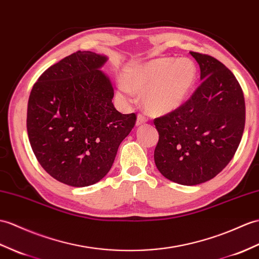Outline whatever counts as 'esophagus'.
I'll use <instances>...</instances> for the list:
<instances>
[{
  "mask_svg": "<svg viewBox=\"0 0 259 259\" xmlns=\"http://www.w3.org/2000/svg\"><path fill=\"white\" fill-rule=\"evenodd\" d=\"M147 122V118L144 117L143 115H141V113H139V115H138V117H137V125H140V124H143V123H146Z\"/></svg>",
  "mask_w": 259,
  "mask_h": 259,
  "instance_id": "obj_1",
  "label": "esophagus"
}]
</instances>
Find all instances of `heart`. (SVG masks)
I'll return each mask as SVG.
<instances>
[{"mask_svg": "<svg viewBox=\"0 0 259 259\" xmlns=\"http://www.w3.org/2000/svg\"><path fill=\"white\" fill-rule=\"evenodd\" d=\"M196 80V67L188 58L160 57L136 66L127 75L132 90L142 95L146 109L154 116L167 115L179 109L188 98ZM119 95L134 100L130 89L120 83Z\"/></svg>", "mask_w": 259, "mask_h": 259, "instance_id": "heart-1", "label": "heart"}]
</instances>
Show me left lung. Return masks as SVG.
Wrapping results in <instances>:
<instances>
[{
	"instance_id": "8db88e82",
	"label": "left lung",
	"mask_w": 259,
	"mask_h": 259,
	"mask_svg": "<svg viewBox=\"0 0 259 259\" xmlns=\"http://www.w3.org/2000/svg\"><path fill=\"white\" fill-rule=\"evenodd\" d=\"M201 69V85L179 109L154 120L158 170L170 181L196 185L224 169L235 154L245 127L243 90L218 59L190 52Z\"/></svg>"
}]
</instances>
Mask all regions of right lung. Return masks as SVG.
Returning <instances> with one entry per match:
<instances>
[{"mask_svg": "<svg viewBox=\"0 0 259 259\" xmlns=\"http://www.w3.org/2000/svg\"><path fill=\"white\" fill-rule=\"evenodd\" d=\"M108 57L78 51L46 69L27 105V134L43 169L76 188L110 171L120 143L136 123L112 104L113 87L100 69Z\"/></svg>", "mask_w": 259, "mask_h": 259, "instance_id": "1", "label": "right lung"}]
</instances>
